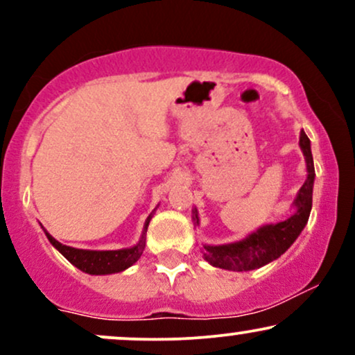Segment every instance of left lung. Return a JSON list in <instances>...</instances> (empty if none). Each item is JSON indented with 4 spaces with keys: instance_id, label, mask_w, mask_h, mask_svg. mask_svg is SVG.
Listing matches in <instances>:
<instances>
[{
    "instance_id": "obj_1",
    "label": "left lung",
    "mask_w": 355,
    "mask_h": 355,
    "mask_svg": "<svg viewBox=\"0 0 355 355\" xmlns=\"http://www.w3.org/2000/svg\"><path fill=\"white\" fill-rule=\"evenodd\" d=\"M300 150L305 158L307 166V178L297 193L294 205V214L284 222L267 223L248 234L245 239L239 242L223 243V245H203V259L210 266L225 268L234 272H248L260 268L267 263L274 262L280 255L287 252V248L295 242L300 232L307 225L309 215L312 210V190L315 180V168H313V158L311 152V140L300 130ZM191 218L195 225H198V210H191Z\"/></svg>"
}]
</instances>
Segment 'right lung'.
<instances>
[{"label":"right lung","mask_w":355,"mask_h":355,"mask_svg":"<svg viewBox=\"0 0 355 355\" xmlns=\"http://www.w3.org/2000/svg\"><path fill=\"white\" fill-rule=\"evenodd\" d=\"M153 217V211L148 215V218L145 220L144 232H141V237L133 247L128 248H118V250H85V248H75L68 247L60 243L55 237H51L46 230L43 229L44 235L56 250L60 252L68 262L73 263L76 268H80L81 272L89 275H110V274H118V272H123L128 267H132L133 263L140 259L141 254L145 250V242H146V229H148L150 220Z\"/></svg>","instance_id":"add662e5"}]
</instances>
